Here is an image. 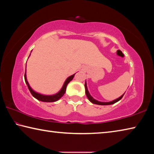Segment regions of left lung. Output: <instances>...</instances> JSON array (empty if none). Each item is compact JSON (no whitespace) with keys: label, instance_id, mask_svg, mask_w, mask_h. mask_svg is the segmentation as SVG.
Listing matches in <instances>:
<instances>
[{"label":"left lung","instance_id":"1","mask_svg":"<svg viewBox=\"0 0 154 154\" xmlns=\"http://www.w3.org/2000/svg\"><path fill=\"white\" fill-rule=\"evenodd\" d=\"M85 94H86L87 97L88 98V100H89L91 103H93V104H96V105H113V104L116 103L117 102H118L119 100H120L123 97V96L124 95V94L123 95H122L120 97H119L118 98L116 99V100H113L112 101H110V102H100V101H98L97 100H96V99L94 98L92 96L90 95V94L89 92V91L88 90V87H87V83L86 82L85 83Z\"/></svg>","mask_w":154,"mask_h":154}]
</instances>
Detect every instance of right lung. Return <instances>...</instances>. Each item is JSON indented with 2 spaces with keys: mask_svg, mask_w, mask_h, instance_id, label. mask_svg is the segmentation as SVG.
I'll return each instance as SVG.
<instances>
[{
  "mask_svg": "<svg viewBox=\"0 0 154 154\" xmlns=\"http://www.w3.org/2000/svg\"><path fill=\"white\" fill-rule=\"evenodd\" d=\"M75 75V73L68 77L66 79V81L64 82V84H63V85H62V87L60 89V90L58 93H56V94H53V95H45V94H42L38 93V92H35V91H34L32 89V88L30 86L29 83H28V81H27L26 70V71H25L24 79H25V82H26V85H28V90H29V91L30 92L31 94L33 96V97H35L36 99H37V100H38L42 101V102L51 103V102H56V101L58 100L64 94L65 92H66V86H67L68 83H69L72 79H73Z\"/></svg>",
  "mask_w": 154,
  "mask_h": 154,
  "instance_id": "1",
  "label": "right lung"
}]
</instances>
